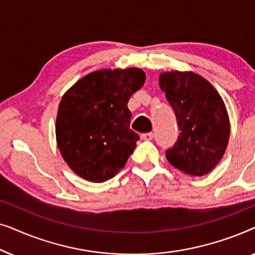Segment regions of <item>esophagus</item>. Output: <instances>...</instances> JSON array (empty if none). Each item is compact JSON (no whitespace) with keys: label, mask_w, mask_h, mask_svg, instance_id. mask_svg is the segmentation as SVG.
<instances>
[{"label":"esophagus","mask_w":255,"mask_h":255,"mask_svg":"<svg viewBox=\"0 0 255 255\" xmlns=\"http://www.w3.org/2000/svg\"><path fill=\"white\" fill-rule=\"evenodd\" d=\"M153 137H154V135H153L152 132H147V133H142L141 134V138L144 139V140H152Z\"/></svg>","instance_id":"esophagus-1"}]
</instances>
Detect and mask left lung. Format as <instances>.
<instances>
[{
    "label": "left lung",
    "instance_id": "1",
    "mask_svg": "<svg viewBox=\"0 0 255 255\" xmlns=\"http://www.w3.org/2000/svg\"><path fill=\"white\" fill-rule=\"evenodd\" d=\"M159 86L181 131L175 145L166 151L167 160L189 175H205L218 165L229 144L224 101L207 79L191 71L160 73Z\"/></svg>",
    "mask_w": 255,
    "mask_h": 255
}]
</instances>
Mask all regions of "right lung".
<instances>
[{"mask_svg": "<svg viewBox=\"0 0 255 255\" xmlns=\"http://www.w3.org/2000/svg\"><path fill=\"white\" fill-rule=\"evenodd\" d=\"M145 79L137 67L100 69L62 95L55 138L62 159L76 175L100 183L125 166L139 139L130 128L128 102Z\"/></svg>", "mask_w": 255, "mask_h": 255, "instance_id": "add662e5", "label": "right lung"}]
</instances>
